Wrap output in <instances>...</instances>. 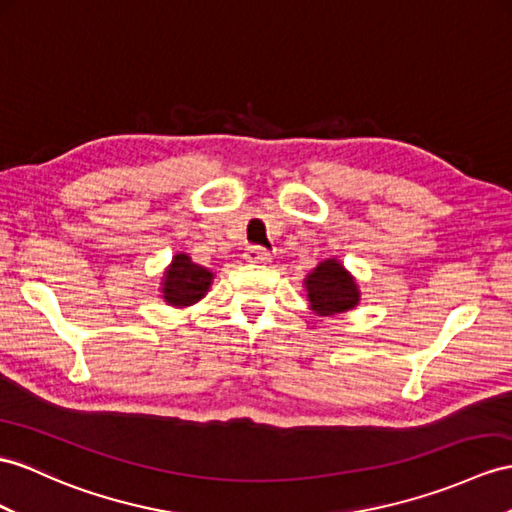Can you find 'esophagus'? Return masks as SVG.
I'll list each match as a JSON object with an SVG mask.
<instances>
[{
    "label": "esophagus",
    "mask_w": 512,
    "mask_h": 512,
    "mask_svg": "<svg viewBox=\"0 0 512 512\" xmlns=\"http://www.w3.org/2000/svg\"><path fill=\"white\" fill-rule=\"evenodd\" d=\"M245 260H247V263H254V265H265V263H269V260H271V254L267 252V249H263V247L252 245V247H247Z\"/></svg>",
    "instance_id": "obj_1"
}]
</instances>
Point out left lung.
Here are the masks:
<instances>
[{"mask_svg": "<svg viewBox=\"0 0 512 512\" xmlns=\"http://www.w3.org/2000/svg\"><path fill=\"white\" fill-rule=\"evenodd\" d=\"M310 310L317 317H334L360 304V286L339 258H326L304 278Z\"/></svg>", "mask_w": 512, "mask_h": 512, "instance_id": "left-lung-1", "label": "left lung"}]
</instances>
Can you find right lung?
I'll list each match as a JSON object with an SVG mask.
<instances>
[{
    "label": "right lung",
    "mask_w": 512,
    "mask_h": 512,
    "mask_svg": "<svg viewBox=\"0 0 512 512\" xmlns=\"http://www.w3.org/2000/svg\"><path fill=\"white\" fill-rule=\"evenodd\" d=\"M213 280V271L193 263L189 254L178 252L162 273L160 297L171 308H189L206 297Z\"/></svg>",
    "instance_id": "1"
}]
</instances>
